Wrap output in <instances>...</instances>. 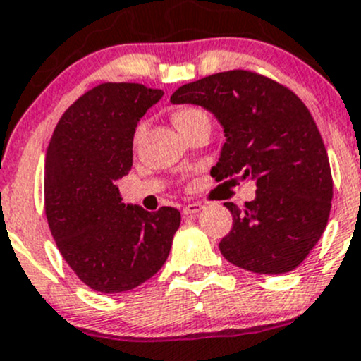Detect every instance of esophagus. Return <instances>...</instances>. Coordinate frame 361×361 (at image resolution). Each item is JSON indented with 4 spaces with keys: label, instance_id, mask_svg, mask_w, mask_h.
<instances>
[{
    "label": "esophagus",
    "instance_id": "1",
    "mask_svg": "<svg viewBox=\"0 0 361 361\" xmlns=\"http://www.w3.org/2000/svg\"><path fill=\"white\" fill-rule=\"evenodd\" d=\"M203 205L202 203H189V205H184L182 208V214L184 215H196L198 212H202Z\"/></svg>",
    "mask_w": 361,
    "mask_h": 361
}]
</instances>
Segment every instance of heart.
Returning a JSON list of instances; mask_svg holds the SVG:
<instances>
[{
	"instance_id": "heart-1",
	"label": "heart",
	"mask_w": 361,
	"mask_h": 361,
	"mask_svg": "<svg viewBox=\"0 0 361 361\" xmlns=\"http://www.w3.org/2000/svg\"><path fill=\"white\" fill-rule=\"evenodd\" d=\"M172 118H173V123H176L177 128H180V126H185V125H191L198 120H208L207 114L203 113L202 109H198V107H192V106L179 107V109L173 111Z\"/></svg>"
}]
</instances>
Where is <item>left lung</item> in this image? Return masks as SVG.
Listing matches in <instances>:
<instances>
[{"label":"left lung","instance_id":"1","mask_svg":"<svg viewBox=\"0 0 361 361\" xmlns=\"http://www.w3.org/2000/svg\"><path fill=\"white\" fill-rule=\"evenodd\" d=\"M172 104L210 111L226 142L210 173L215 180H255L243 207L224 203L233 229L219 243L238 267L283 274L307 257L329 222L332 173L317 123L283 85L252 71H226L182 85Z\"/></svg>","mask_w":361,"mask_h":361}]
</instances>
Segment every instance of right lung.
<instances>
[{"instance_id":"right-lung-1","label":"right lung","mask_w":361,"mask_h":361,"mask_svg":"<svg viewBox=\"0 0 361 361\" xmlns=\"http://www.w3.org/2000/svg\"><path fill=\"white\" fill-rule=\"evenodd\" d=\"M163 90L102 83L54 130L44 163V212L62 257L85 285L120 293L154 276L172 248L180 212L121 203L116 180L132 169L133 133Z\"/></svg>"}]
</instances>
